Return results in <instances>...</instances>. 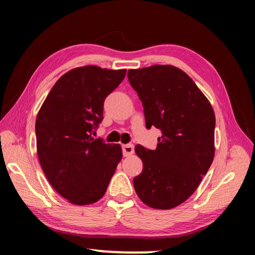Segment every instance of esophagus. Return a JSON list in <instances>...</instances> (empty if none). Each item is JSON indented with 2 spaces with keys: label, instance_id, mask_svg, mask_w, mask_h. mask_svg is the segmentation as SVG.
I'll return each instance as SVG.
<instances>
[{
  "label": "esophagus",
  "instance_id": "obj_1",
  "mask_svg": "<svg viewBox=\"0 0 255 255\" xmlns=\"http://www.w3.org/2000/svg\"><path fill=\"white\" fill-rule=\"evenodd\" d=\"M123 153L124 156H130V155L133 154V146L131 144H127V145H123Z\"/></svg>",
  "mask_w": 255,
  "mask_h": 255
}]
</instances>
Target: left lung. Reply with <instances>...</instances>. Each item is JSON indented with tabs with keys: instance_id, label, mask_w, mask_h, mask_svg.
<instances>
[{
	"instance_id": "obj_1",
	"label": "left lung",
	"mask_w": 255,
	"mask_h": 255,
	"mask_svg": "<svg viewBox=\"0 0 255 255\" xmlns=\"http://www.w3.org/2000/svg\"><path fill=\"white\" fill-rule=\"evenodd\" d=\"M144 107L146 127L162 130L156 149L136 145L143 171L133 179L139 199L154 209H172L199 187L215 156V112L187 73L172 65L128 71Z\"/></svg>"
}]
</instances>
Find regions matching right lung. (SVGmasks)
<instances>
[{
	"instance_id": "1",
	"label": "right lung",
	"mask_w": 255,
	"mask_h": 255,
	"mask_svg": "<svg viewBox=\"0 0 255 255\" xmlns=\"http://www.w3.org/2000/svg\"><path fill=\"white\" fill-rule=\"evenodd\" d=\"M126 70L73 68L56 82L38 111L37 154L47 180L70 204L91 205L105 196L118 163L119 144L91 136L103 119L105 99Z\"/></svg>"
}]
</instances>
